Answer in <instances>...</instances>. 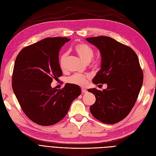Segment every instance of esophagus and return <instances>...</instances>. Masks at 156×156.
I'll list each match as a JSON object with an SVG mask.
<instances>
[{
    "instance_id": "obj_1",
    "label": "esophagus",
    "mask_w": 156,
    "mask_h": 156,
    "mask_svg": "<svg viewBox=\"0 0 156 156\" xmlns=\"http://www.w3.org/2000/svg\"><path fill=\"white\" fill-rule=\"evenodd\" d=\"M87 90L84 89V88H82V94H86L87 93Z\"/></svg>"
}]
</instances>
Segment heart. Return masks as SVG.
<instances>
[{"label":"heart","instance_id":"1","mask_svg":"<svg viewBox=\"0 0 156 156\" xmlns=\"http://www.w3.org/2000/svg\"><path fill=\"white\" fill-rule=\"evenodd\" d=\"M74 49L79 57L87 63L90 62L94 57V49L91 48L90 46H89L86 44H83V43L78 44L75 46ZM66 56H67L66 53H64L61 56L60 59V66L61 69L64 68L65 61H66ZM93 65L94 68H98L99 62L98 61H95V62H94ZM90 77L88 75L76 74L69 77L68 79V82L72 84H77V85H80V86H84L86 84L87 80Z\"/></svg>","mask_w":156,"mask_h":156}]
</instances>
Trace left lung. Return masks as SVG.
Segmentation results:
<instances>
[{"mask_svg":"<svg viewBox=\"0 0 156 156\" xmlns=\"http://www.w3.org/2000/svg\"><path fill=\"white\" fill-rule=\"evenodd\" d=\"M99 49L101 68L94 84H107L103 91L90 88L96 102L90 107L94 117L105 124H116L128 115L143 85V73L137 55L129 47L107 36L86 38Z\"/></svg>","mask_w":156,"mask_h":156,"instance_id":"obj_1","label":"left lung"}]
</instances>
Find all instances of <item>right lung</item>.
Masks as SVG:
<instances>
[{
	"label": "right lung",
	"instance_id": "obj_1",
	"mask_svg": "<svg viewBox=\"0 0 156 156\" xmlns=\"http://www.w3.org/2000/svg\"><path fill=\"white\" fill-rule=\"evenodd\" d=\"M67 37H48L27 46L14 64L12 88L25 114L44 126L56 124L66 115L72 101L81 94L77 85L67 83L61 89L51 86L62 76L58 60Z\"/></svg>",
	"mask_w": 156,
	"mask_h": 156
}]
</instances>
